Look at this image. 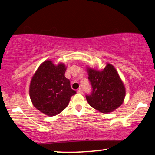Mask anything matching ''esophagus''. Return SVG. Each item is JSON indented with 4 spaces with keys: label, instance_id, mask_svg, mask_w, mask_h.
<instances>
[{
    "label": "esophagus",
    "instance_id": "obj_1",
    "mask_svg": "<svg viewBox=\"0 0 155 155\" xmlns=\"http://www.w3.org/2000/svg\"><path fill=\"white\" fill-rule=\"evenodd\" d=\"M77 92H78V93H79V94H82V93H83V91L81 90V89H79V90H77Z\"/></svg>",
    "mask_w": 155,
    "mask_h": 155
}]
</instances>
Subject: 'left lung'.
Returning a JSON list of instances; mask_svg holds the SVG:
<instances>
[{
	"label": "left lung",
	"instance_id": "left-lung-1",
	"mask_svg": "<svg viewBox=\"0 0 155 155\" xmlns=\"http://www.w3.org/2000/svg\"><path fill=\"white\" fill-rule=\"evenodd\" d=\"M92 92L86 95L88 104L101 113L108 114L118 108L124 102L126 90L114 66L106 64L102 70L87 68Z\"/></svg>",
	"mask_w": 155,
	"mask_h": 155
}]
</instances>
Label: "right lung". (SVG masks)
Wrapping results in <instances>:
<instances>
[{"instance_id": "right-lung-1", "label": "right lung", "mask_w": 155, "mask_h": 155, "mask_svg": "<svg viewBox=\"0 0 155 155\" xmlns=\"http://www.w3.org/2000/svg\"><path fill=\"white\" fill-rule=\"evenodd\" d=\"M66 67L64 63L44 61L32 77L29 95L32 104L38 111L49 117L63 111L76 93L72 90L70 81L65 78Z\"/></svg>"}]
</instances>
